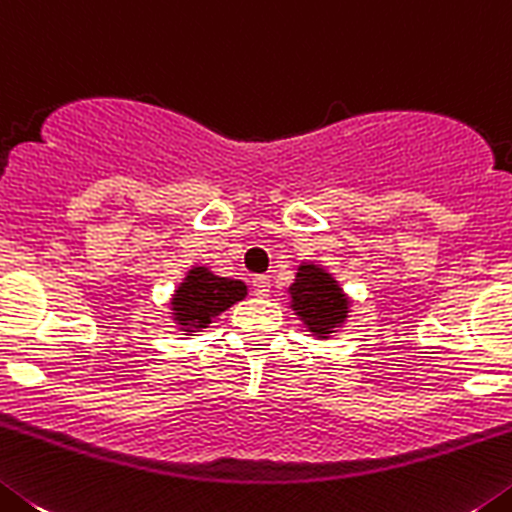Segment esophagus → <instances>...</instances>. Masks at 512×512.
<instances>
[{
  "label": "esophagus",
  "instance_id": "obj_1",
  "mask_svg": "<svg viewBox=\"0 0 512 512\" xmlns=\"http://www.w3.org/2000/svg\"><path fill=\"white\" fill-rule=\"evenodd\" d=\"M252 293L265 298L267 293H270V278H267V275H255V278H252Z\"/></svg>",
  "mask_w": 512,
  "mask_h": 512
}]
</instances>
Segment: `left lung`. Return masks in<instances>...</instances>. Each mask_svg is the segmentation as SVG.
I'll return each instance as SVG.
<instances>
[{
  "instance_id": "1",
  "label": "left lung",
  "mask_w": 512,
  "mask_h": 512,
  "mask_svg": "<svg viewBox=\"0 0 512 512\" xmlns=\"http://www.w3.org/2000/svg\"><path fill=\"white\" fill-rule=\"evenodd\" d=\"M290 298H293V311L306 321L308 329L319 334H329L336 324L347 319L349 301L344 298L342 288L316 265L298 267L296 283L290 285Z\"/></svg>"
}]
</instances>
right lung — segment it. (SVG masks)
<instances>
[{"instance_id": "1", "label": "right lung", "mask_w": 512, "mask_h": 512, "mask_svg": "<svg viewBox=\"0 0 512 512\" xmlns=\"http://www.w3.org/2000/svg\"><path fill=\"white\" fill-rule=\"evenodd\" d=\"M247 296V285L232 278H216L204 267H193L186 283L176 290L173 313L178 324L204 329L214 316Z\"/></svg>"}]
</instances>
